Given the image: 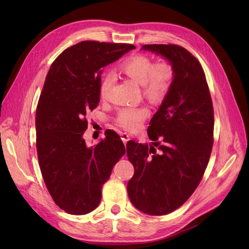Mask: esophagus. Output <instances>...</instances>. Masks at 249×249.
Masks as SVG:
<instances>
[{"label":"esophagus","instance_id":"esophagus-1","mask_svg":"<svg viewBox=\"0 0 249 249\" xmlns=\"http://www.w3.org/2000/svg\"><path fill=\"white\" fill-rule=\"evenodd\" d=\"M120 136H121V139H122V141H123L124 143H127V141L130 139V135H129L128 133H125V132H122V133L120 134Z\"/></svg>","mask_w":249,"mask_h":249}]
</instances>
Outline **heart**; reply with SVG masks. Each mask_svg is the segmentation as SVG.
<instances>
[{"label":"heart","instance_id":"b5f03b06","mask_svg":"<svg viewBox=\"0 0 249 249\" xmlns=\"http://www.w3.org/2000/svg\"><path fill=\"white\" fill-rule=\"evenodd\" d=\"M120 70L132 78L137 84L142 86L144 97L153 103L161 102L168 91L171 90L175 81V69L167 61L153 62L149 57L143 54H135L126 59ZM114 75L105 73L99 86L101 99H107L112 86ZM149 116V109L145 106L141 107H124L117 114L116 123L126 130L136 131L139 130Z\"/></svg>","mask_w":249,"mask_h":249}]
</instances>
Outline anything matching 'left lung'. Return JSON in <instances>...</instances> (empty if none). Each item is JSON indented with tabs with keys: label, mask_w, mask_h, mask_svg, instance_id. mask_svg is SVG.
Listing matches in <instances>:
<instances>
[{
	"label": "left lung",
	"mask_w": 249,
	"mask_h": 249,
	"mask_svg": "<svg viewBox=\"0 0 249 249\" xmlns=\"http://www.w3.org/2000/svg\"><path fill=\"white\" fill-rule=\"evenodd\" d=\"M142 49L168 59L176 76L147 129L153 146L127 143L134 166L127 192L139 211L161 216L178 209L200 184L214 143V110L204 70L191 52L176 44Z\"/></svg>",
	"instance_id": "1"
}]
</instances>
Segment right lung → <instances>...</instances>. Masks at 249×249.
<instances>
[{
  "label": "right lung",
  "instance_id": "1",
  "mask_svg": "<svg viewBox=\"0 0 249 249\" xmlns=\"http://www.w3.org/2000/svg\"><path fill=\"white\" fill-rule=\"evenodd\" d=\"M135 46L82 41L65 49L51 64L36 108V148L45 186L54 203L71 215L99 206L102 188L125 154L114 131L94 147L83 137L87 114L100 102L103 68Z\"/></svg>",
  "mask_w": 249,
  "mask_h": 249
}]
</instances>
